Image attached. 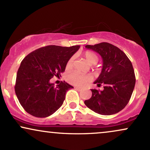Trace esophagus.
I'll list each match as a JSON object with an SVG mask.
<instances>
[{
    "label": "esophagus",
    "instance_id": "obj_1",
    "mask_svg": "<svg viewBox=\"0 0 150 150\" xmlns=\"http://www.w3.org/2000/svg\"><path fill=\"white\" fill-rule=\"evenodd\" d=\"M75 89H76V90H78V91H80L82 88L81 87H75Z\"/></svg>",
    "mask_w": 150,
    "mask_h": 150
}]
</instances>
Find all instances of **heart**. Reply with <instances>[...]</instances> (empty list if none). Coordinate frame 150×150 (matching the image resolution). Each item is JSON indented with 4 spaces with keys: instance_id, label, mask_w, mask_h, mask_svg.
Instances as JSON below:
<instances>
[{
    "instance_id": "heart-1",
    "label": "heart",
    "mask_w": 150,
    "mask_h": 150,
    "mask_svg": "<svg viewBox=\"0 0 150 150\" xmlns=\"http://www.w3.org/2000/svg\"><path fill=\"white\" fill-rule=\"evenodd\" d=\"M83 56L89 64H95L99 60V57H98L97 53L93 52V51H86L84 53ZM73 57H71L68 60L66 64V68L68 69L72 68L73 65ZM90 79L89 75H83V74H81L78 72H73V73L68 74L66 77V80L70 84L75 86H80V87L85 85L86 83L89 82Z\"/></svg>"
}]
</instances>
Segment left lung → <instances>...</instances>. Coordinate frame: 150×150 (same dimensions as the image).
<instances>
[{"label": "left lung", "mask_w": 150, "mask_h": 150, "mask_svg": "<svg viewBox=\"0 0 150 150\" xmlns=\"http://www.w3.org/2000/svg\"><path fill=\"white\" fill-rule=\"evenodd\" d=\"M99 53L103 60L99 76L94 84L104 85V90L91 89L92 97L85 101L86 106L101 115H113L128 104L135 85L132 65L120 49L107 42L86 45Z\"/></svg>", "instance_id": "8db88e82"}]
</instances>
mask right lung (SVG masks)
<instances>
[{
	"label": "right lung",
	"mask_w": 150,
	"mask_h": 150,
	"mask_svg": "<svg viewBox=\"0 0 150 150\" xmlns=\"http://www.w3.org/2000/svg\"><path fill=\"white\" fill-rule=\"evenodd\" d=\"M79 45L70 47L50 45L29 53L18 70L15 91L20 104L32 116L45 118L63 104L65 94L73 88L65 81L54 86L50 80L59 77Z\"/></svg>",
	"instance_id": "right-lung-1"
}]
</instances>
